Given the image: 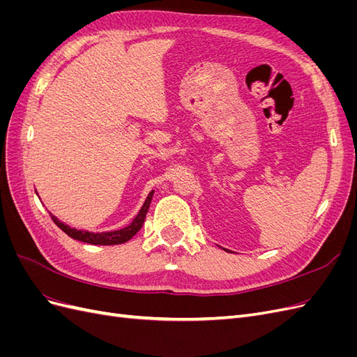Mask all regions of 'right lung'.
<instances>
[{"mask_svg":"<svg viewBox=\"0 0 357 357\" xmlns=\"http://www.w3.org/2000/svg\"><path fill=\"white\" fill-rule=\"evenodd\" d=\"M153 193L155 190H152L147 195L143 207L139 208L138 214L132 219V222L129 223L128 226L122 229H117V231H110V232H89V231H80V229H75L71 228V226L62 223L61 220H58V218L55 215L50 214L52 220L56 223V226L59 229H62L66 232L68 236H71L73 240H79L82 243H88V244H93V245H116V244H123L126 241H129L132 238V236L142 229V226L144 223L146 219V214L149 211L150 207V202H152L153 198Z\"/></svg>","mask_w":357,"mask_h":357,"instance_id":"add662e5","label":"right lung"}]
</instances>
